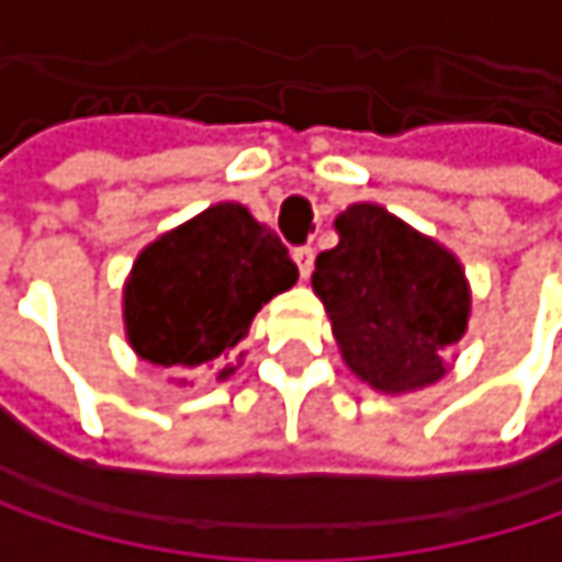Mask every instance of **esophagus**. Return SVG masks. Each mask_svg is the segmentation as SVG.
Masks as SVG:
<instances>
[{"label": "esophagus", "instance_id": "1", "mask_svg": "<svg viewBox=\"0 0 562 562\" xmlns=\"http://www.w3.org/2000/svg\"><path fill=\"white\" fill-rule=\"evenodd\" d=\"M292 260H295V267H299V273H302V280L312 273V267H315V250L312 247H295L292 250Z\"/></svg>", "mask_w": 562, "mask_h": 562}]
</instances>
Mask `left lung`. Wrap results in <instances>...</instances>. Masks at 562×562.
<instances>
[{"label":"left lung","mask_w":562,"mask_h":562,"mask_svg":"<svg viewBox=\"0 0 562 562\" xmlns=\"http://www.w3.org/2000/svg\"><path fill=\"white\" fill-rule=\"evenodd\" d=\"M338 244L315 260L345 364L374 391H423L446 378V351L465 335L472 292L462 263L381 204L335 217Z\"/></svg>","instance_id":"1"}]
</instances>
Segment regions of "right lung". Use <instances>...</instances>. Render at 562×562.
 I'll use <instances>...</instances> for the list:
<instances>
[{"label": "right lung", "instance_id": "right-lung-1", "mask_svg": "<svg viewBox=\"0 0 562 562\" xmlns=\"http://www.w3.org/2000/svg\"><path fill=\"white\" fill-rule=\"evenodd\" d=\"M299 280L282 240L224 201L149 244L123 289L133 351L169 371L214 368L227 381L254 315Z\"/></svg>", "mask_w": 562, "mask_h": 562}]
</instances>
